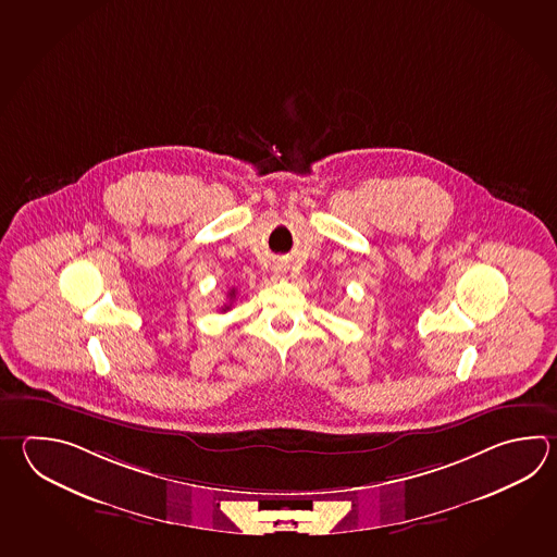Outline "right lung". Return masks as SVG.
Listing matches in <instances>:
<instances>
[{"mask_svg":"<svg viewBox=\"0 0 557 557\" xmlns=\"http://www.w3.org/2000/svg\"><path fill=\"white\" fill-rule=\"evenodd\" d=\"M227 296H230V301H232V299L236 297V289H230V292H227ZM230 306H232V304H230ZM230 306L222 307V311H227V307Z\"/></svg>","mask_w":557,"mask_h":557,"instance_id":"right-lung-1","label":"right lung"}]
</instances>
